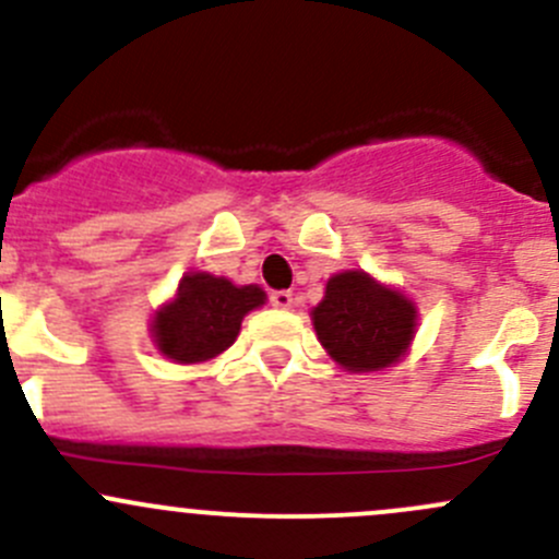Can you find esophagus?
Wrapping results in <instances>:
<instances>
[{
  "mask_svg": "<svg viewBox=\"0 0 559 559\" xmlns=\"http://www.w3.org/2000/svg\"><path fill=\"white\" fill-rule=\"evenodd\" d=\"M272 304L280 309H290L293 307V293L290 290H274L272 293Z\"/></svg>",
  "mask_w": 559,
  "mask_h": 559,
  "instance_id": "obj_1",
  "label": "esophagus"
}]
</instances>
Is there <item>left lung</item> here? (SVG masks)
Instances as JSON below:
<instances>
[{"mask_svg":"<svg viewBox=\"0 0 559 559\" xmlns=\"http://www.w3.org/2000/svg\"><path fill=\"white\" fill-rule=\"evenodd\" d=\"M312 320L320 345L347 372H374L400 361L416 331L413 304L364 272L331 277Z\"/></svg>","mask_w":559,"mask_h":559,"instance_id":"8db88e82","label":"left lung"}]
</instances>
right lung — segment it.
<instances>
[{
	"label": "right lung",
	"mask_w": 559,
	"mask_h": 559,
	"mask_svg": "<svg viewBox=\"0 0 559 559\" xmlns=\"http://www.w3.org/2000/svg\"><path fill=\"white\" fill-rule=\"evenodd\" d=\"M263 298L266 293L258 285L236 287L214 274H187L174 304L154 318V342L179 364L206 361L234 345L245 314L261 307Z\"/></svg>",
	"instance_id": "obj_1"
}]
</instances>
